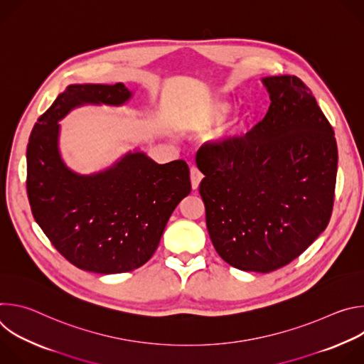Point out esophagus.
I'll return each instance as SVG.
<instances>
[{
  "label": "esophagus",
  "mask_w": 364,
  "mask_h": 364,
  "mask_svg": "<svg viewBox=\"0 0 364 364\" xmlns=\"http://www.w3.org/2000/svg\"><path fill=\"white\" fill-rule=\"evenodd\" d=\"M190 180H191V188L197 190L200 183H201V180H203V174L197 168L193 167L191 171H190Z\"/></svg>",
  "instance_id": "esophagus-1"
}]
</instances>
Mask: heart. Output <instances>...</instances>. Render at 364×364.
I'll use <instances>...</instances> for the list:
<instances>
[{
  "instance_id": "b5f03b06",
  "label": "heart",
  "mask_w": 364,
  "mask_h": 364,
  "mask_svg": "<svg viewBox=\"0 0 364 364\" xmlns=\"http://www.w3.org/2000/svg\"><path fill=\"white\" fill-rule=\"evenodd\" d=\"M232 108H233L232 100L226 97H218L210 102L201 103V105L194 107L184 115L181 121L183 128L191 132L210 131L213 127L219 125L222 121L228 118V115L232 112ZM245 124H246L245 117H239L235 121L233 127L220 136V141L222 142L230 141L232 136H235L245 128Z\"/></svg>"
}]
</instances>
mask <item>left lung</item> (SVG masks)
<instances>
[{
    "label": "left lung",
    "instance_id": "obj_1",
    "mask_svg": "<svg viewBox=\"0 0 364 364\" xmlns=\"http://www.w3.org/2000/svg\"><path fill=\"white\" fill-rule=\"evenodd\" d=\"M265 118L245 136L200 148V196L212 243L240 271L288 265L327 228L338 152L334 131L295 76L262 77ZM198 166V164H197Z\"/></svg>",
    "mask_w": 364,
    "mask_h": 364
}]
</instances>
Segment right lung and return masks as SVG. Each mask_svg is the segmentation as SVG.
<instances>
[{"label":"right lung","instance_id":"right-lung-1","mask_svg":"<svg viewBox=\"0 0 364 364\" xmlns=\"http://www.w3.org/2000/svg\"><path fill=\"white\" fill-rule=\"evenodd\" d=\"M132 95L124 83L69 85L38 118L27 145V194L37 225L70 264L95 274L142 267L191 191L186 161L159 164L139 149L92 174L63 161L59 122L70 111L122 107Z\"/></svg>","mask_w":364,"mask_h":364}]
</instances>
